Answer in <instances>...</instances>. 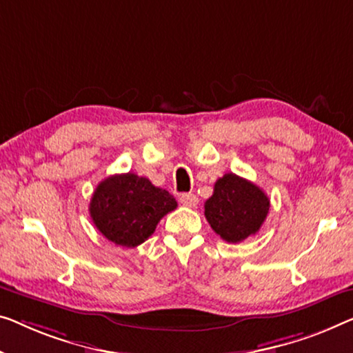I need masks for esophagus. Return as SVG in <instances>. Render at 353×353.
I'll use <instances>...</instances> for the list:
<instances>
[{
    "instance_id": "obj_1",
    "label": "esophagus",
    "mask_w": 353,
    "mask_h": 353,
    "mask_svg": "<svg viewBox=\"0 0 353 353\" xmlns=\"http://www.w3.org/2000/svg\"><path fill=\"white\" fill-rule=\"evenodd\" d=\"M179 201H181L183 206H187V208H194L198 204V198H196V194H193V193H182L181 196H179Z\"/></svg>"
}]
</instances>
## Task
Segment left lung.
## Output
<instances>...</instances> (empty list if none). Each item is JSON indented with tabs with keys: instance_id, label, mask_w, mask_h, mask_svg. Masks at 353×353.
I'll return each instance as SVG.
<instances>
[{
	"instance_id": "left-lung-1",
	"label": "left lung",
	"mask_w": 353,
	"mask_h": 353,
	"mask_svg": "<svg viewBox=\"0 0 353 353\" xmlns=\"http://www.w3.org/2000/svg\"><path fill=\"white\" fill-rule=\"evenodd\" d=\"M270 210L266 193L247 179L228 172L214 185L204 203V215L215 233L227 243H241L259 233Z\"/></svg>"
}]
</instances>
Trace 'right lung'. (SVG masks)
I'll use <instances>...</instances> for the list:
<instances>
[{"mask_svg":"<svg viewBox=\"0 0 353 353\" xmlns=\"http://www.w3.org/2000/svg\"><path fill=\"white\" fill-rule=\"evenodd\" d=\"M177 208L170 192L133 172L109 176L90 199V217L104 238L122 247H136L154 234L160 220Z\"/></svg>","mask_w":353,"mask_h":353,"instance_id":"obj_1","label":"right lung"}]
</instances>
